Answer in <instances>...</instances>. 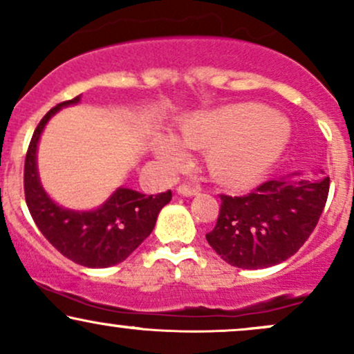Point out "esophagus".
Returning a JSON list of instances; mask_svg holds the SVG:
<instances>
[{
	"label": "esophagus",
	"mask_w": 354,
	"mask_h": 354,
	"mask_svg": "<svg viewBox=\"0 0 354 354\" xmlns=\"http://www.w3.org/2000/svg\"><path fill=\"white\" fill-rule=\"evenodd\" d=\"M176 191H178V194H181V196H186V198H193L200 193L196 188H189V186H186V185L178 186Z\"/></svg>",
	"instance_id": "34e87169"
}]
</instances>
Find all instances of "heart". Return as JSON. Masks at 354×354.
<instances>
[{"label": "heart", "instance_id": "1", "mask_svg": "<svg viewBox=\"0 0 354 354\" xmlns=\"http://www.w3.org/2000/svg\"><path fill=\"white\" fill-rule=\"evenodd\" d=\"M291 140V124L261 103H238L186 118L178 140L160 133L153 153L168 168L186 161L182 148L206 151V169L219 185L246 186L273 168Z\"/></svg>", "mask_w": 354, "mask_h": 354}]
</instances>
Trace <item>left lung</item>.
Here are the masks:
<instances>
[{
  "label": "left lung",
  "instance_id": "obj_1",
  "mask_svg": "<svg viewBox=\"0 0 354 354\" xmlns=\"http://www.w3.org/2000/svg\"><path fill=\"white\" fill-rule=\"evenodd\" d=\"M330 178L295 171L246 196L221 194L209 246L231 266L261 270L286 261L304 245L326 205Z\"/></svg>",
  "mask_w": 354,
  "mask_h": 354
}]
</instances>
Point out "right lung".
Segmentation results:
<instances>
[{
  "label": "right lung",
  "instance_id": "obj_1",
  "mask_svg": "<svg viewBox=\"0 0 354 354\" xmlns=\"http://www.w3.org/2000/svg\"><path fill=\"white\" fill-rule=\"evenodd\" d=\"M76 96L56 104L36 126L24 161V196L36 226L61 254L86 268H109L124 261L151 234L160 211L171 201V191L148 196L131 188H116L98 208H64L43 188L38 173V145L59 109L75 106Z\"/></svg>",
  "mask_w": 354,
  "mask_h": 354
}]
</instances>
